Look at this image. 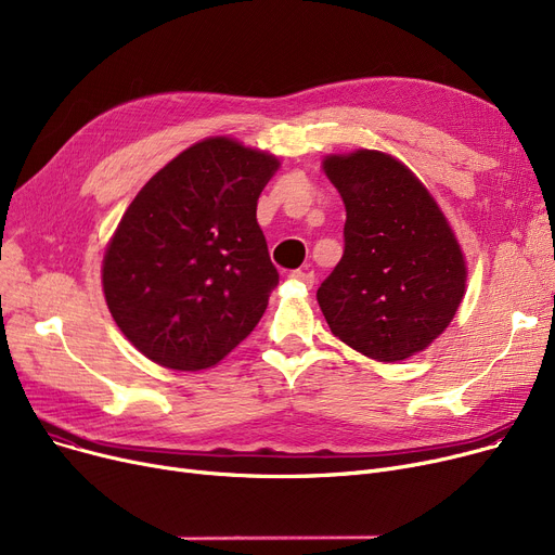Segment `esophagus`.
Segmentation results:
<instances>
[{
    "label": "esophagus",
    "mask_w": 555,
    "mask_h": 555,
    "mask_svg": "<svg viewBox=\"0 0 555 555\" xmlns=\"http://www.w3.org/2000/svg\"><path fill=\"white\" fill-rule=\"evenodd\" d=\"M289 279H293V281H299V283H304V285H308V287H312V285H314V274H312V272L295 270V272H289Z\"/></svg>",
    "instance_id": "obj_1"
}]
</instances>
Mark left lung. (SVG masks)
<instances>
[{
	"label": "left lung",
	"instance_id": "1",
	"mask_svg": "<svg viewBox=\"0 0 555 555\" xmlns=\"http://www.w3.org/2000/svg\"><path fill=\"white\" fill-rule=\"evenodd\" d=\"M346 207L344 256L317 301L335 337L377 362L421 353L454 319L465 258L416 175L380 151L331 155Z\"/></svg>",
	"mask_w": 555,
	"mask_h": 555
}]
</instances>
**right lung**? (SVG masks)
<instances>
[{
	"label": "right lung",
	"mask_w": 555,
	"mask_h": 555,
	"mask_svg": "<svg viewBox=\"0 0 555 555\" xmlns=\"http://www.w3.org/2000/svg\"><path fill=\"white\" fill-rule=\"evenodd\" d=\"M279 166L270 153L211 137L137 193L101 272L116 326L145 358L209 369L256 328L279 283L256 204Z\"/></svg>",
	"instance_id": "add662e5"
}]
</instances>
